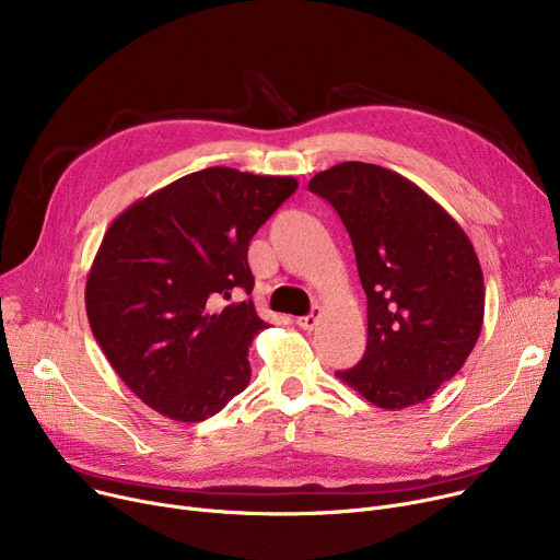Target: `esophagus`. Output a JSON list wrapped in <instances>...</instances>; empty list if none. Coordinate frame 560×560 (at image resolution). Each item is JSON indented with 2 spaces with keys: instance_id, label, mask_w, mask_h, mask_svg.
I'll list each match as a JSON object with an SVG mask.
<instances>
[{
  "instance_id": "obj_1",
  "label": "esophagus",
  "mask_w": 560,
  "mask_h": 560,
  "mask_svg": "<svg viewBox=\"0 0 560 560\" xmlns=\"http://www.w3.org/2000/svg\"><path fill=\"white\" fill-rule=\"evenodd\" d=\"M319 315H322V311H319V308H313V313H311V315L296 319V326L304 328V330H313V328L317 326V322H319Z\"/></svg>"
}]
</instances>
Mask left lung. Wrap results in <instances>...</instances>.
<instances>
[{"label":"left lung","instance_id":"left-lung-1","mask_svg":"<svg viewBox=\"0 0 560 560\" xmlns=\"http://www.w3.org/2000/svg\"><path fill=\"white\" fill-rule=\"evenodd\" d=\"M308 189L342 218L366 294V351L335 376L383 409L423 402L479 338L483 277L472 243L415 182L376 164L342 162Z\"/></svg>","mask_w":560,"mask_h":560}]
</instances>
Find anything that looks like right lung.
I'll return each mask as SVG.
<instances>
[{"mask_svg":"<svg viewBox=\"0 0 560 560\" xmlns=\"http://www.w3.org/2000/svg\"><path fill=\"white\" fill-rule=\"evenodd\" d=\"M294 177L213 166L130 205L107 228L85 285L96 342L155 412L184 423L218 415L249 385L247 351L268 328L252 300L247 247L296 191Z\"/></svg>","mask_w":560,"mask_h":560,"instance_id":"right-lung-1","label":"right lung"}]
</instances>
